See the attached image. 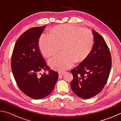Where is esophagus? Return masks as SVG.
Returning <instances> with one entry per match:
<instances>
[{
	"label": "esophagus",
	"instance_id": "obj_1",
	"mask_svg": "<svg viewBox=\"0 0 121 121\" xmlns=\"http://www.w3.org/2000/svg\"><path fill=\"white\" fill-rule=\"evenodd\" d=\"M64 73H64V72H61V71H60V72H58L59 77H60V76H62L63 75H64Z\"/></svg>",
	"mask_w": 121,
	"mask_h": 121
}]
</instances>
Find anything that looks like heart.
I'll use <instances>...</instances> for the list:
<instances>
[{
    "mask_svg": "<svg viewBox=\"0 0 121 121\" xmlns=\"http://www.w3.org/2000/svg\"><path fill=\"white\" fill-rule=\"evenodd\" d=\"M94 40L89 30L72 24L54 26L50 35H42L39 40V48L46 57L54 56L60 50L62 52L50 59L48 64L58 70L70 67L74 61L81 63L91 52Z\"/></svg>",
    "mask_w": 121,
    "mask_h": 121,
    "instance_id": "1",
    "label": "heart"
}]
</instances>
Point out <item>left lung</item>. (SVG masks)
Instances as JSON below:
<instances>
[{
	"label": "left lung",
	"mask_w": 121,
	"mask_h": 121,
	"mask_svg": "<svg viewBox=\"0 0 121 121\" xmlns=\"http://www.w3.org/2000/svg\"><path fill=\"white\" fill-rule=\"evenodd\" d=\"M94 43L89 55L77 67L71 70L73 91L78 97L89 99L101 91L111 69V56L103 37L92 30Z\"/></svg>",
	"instance_id": "1"
}]
</instances>
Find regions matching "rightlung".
Listing matches in <instances>:
<instances>
[{
    "mask_svg": "<svg viewBox=\"0 0 121 121\" xmlns=\"http://www.w3.org/2000/svg\"><path fill=\"white\" fill-rule=\"evenodd\" d=\"M45 26L34 27L24 32L14 45L11 67L14 79L22 91L33 99L50 95L58 79V73L51 69L43 59L39 41ZM48 70V74H41Z\"/></svg>",
    "mask_w": 121,
    "mask_h": 121,
    "instance_id": "obj_1",
    "label": "right lung"
}]
</instances>
